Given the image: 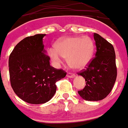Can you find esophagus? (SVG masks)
I'll list each match as a JSON object with an SVG mask.
<instances>
[{
  "label": "esophagus",
  "instance_id": "34e87169",
  "mask_svg": "<svg viewBox=\"0 0 128 128\" xmlns=\"http://www.w3.org/2000/svg\"><path fill=\"white\" fill-rule=\"evenodd\" d=\"M66 76L68 77V78H74V77H75L76 75L74 74H72V73H67Z\"/></svg>",
  "mask_w": 128,
  "mask_h": 128
}]
</instances>
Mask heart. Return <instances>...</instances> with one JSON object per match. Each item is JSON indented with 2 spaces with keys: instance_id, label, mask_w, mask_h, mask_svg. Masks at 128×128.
<instances>
[{
  "instance_id": "obj_1",
  "label": "heart",
  "mask_w": 128,
  "mask_h": 128,
  "mask_svg": "<svg viewBox=\"0 0 128 128\" xmlns=\"http://www.w3.org/2000/svg\"><path fill=\"white\" fill-rule=\"evenodd\" d=\"M94 52V43L88 36L68 37L50 49L48 54L55 64L62 62V57L67 59L68 64L76 69L86 67L91 60Z\"/></svg>"
}]
</instances>
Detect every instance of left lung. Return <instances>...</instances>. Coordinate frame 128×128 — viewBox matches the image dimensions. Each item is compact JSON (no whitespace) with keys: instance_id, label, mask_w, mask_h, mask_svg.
<instances>
[{"instance_id":"left-lung-1","label":"left lung","mask_w":128,"mask_h":128,"mask_svg":"<svg viewBox=\"0 0 128 128\" xmlns=\"http://www.w3.org/2000/svg\"><path fill=\"white\" fill-rule=\"evenodd\" d=\"M94 39L97 47L95 57L86 69L78 74L85 78L86 84L85 88L78 92L87 101L102 100L107 97L117 76L114 46L96 33H94Z\"/></svg>"}]
</instances>
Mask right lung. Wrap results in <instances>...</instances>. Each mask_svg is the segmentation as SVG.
<instances>
[{
    "mask_svg": "<svg viewBox=\"0 0 128 128\" xmlns=\"http://www.w3.org/2000/svg\"><path fill=\"white\" fill-rule=\"evenodd\" d=\"M46 34L28 36L17 43L9 57L11 86L22 100L33 104H44L56 92V82L66 75L62 69L50 65L42 38Z\"/></svg>",
    "mask_w": 128,
    "mask_h": 128,
    "instance_id": "add662e5",
    "label": "right lung"
}]
</instances>
